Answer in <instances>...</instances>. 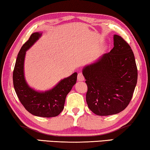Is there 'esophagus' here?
Returning a JSON list of instances; mask_svg holds the SVG:
<instances>
[{"label": "esophagus", "mask_w": 150, "mask_h": 150, "mask_svg": "<svg viewBox=\"0 0 150 150\" xmlns=\"http://www.w3.org/2000/svg\"><path fill=\"white\" fill-rule=\"evenodd\" d=\"M84 80V77L83 74H82V72H80L79 73V74H78V80L79 81H83Z\"/></svg>", "instance_id": "esophagus-1"}]
</instances>
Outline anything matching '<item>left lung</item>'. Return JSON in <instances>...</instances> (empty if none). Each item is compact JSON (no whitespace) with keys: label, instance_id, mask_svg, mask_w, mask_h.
I'll return each instance as SVG.
<instances>
[{"label":"left lung","instance_id":"obj_1","mask_svg":"<svg viewBox=\"0 0 150 150\" xmlns=\"http://www.w3.org/2000/svg\"><path fill=\"white\" fill-rule=\"evenodd\" d=\"M88 108L98 116L118 114L131 101L137 82V68L129 45L114 34V48L82 69Z\"/></svg>","mask_w":150,"mask_h":150}]
</instances>
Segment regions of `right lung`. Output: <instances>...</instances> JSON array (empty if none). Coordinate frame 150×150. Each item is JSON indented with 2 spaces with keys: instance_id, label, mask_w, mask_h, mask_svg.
Here are the masks:
<instances>
[{
  "instance_id": "add662e5",
  "label": "right lung",
  "mask_w": 150,
  "mask_h": 150,
  "mask_svg": "<svg viewBox=\"0 0 150 150\" xmlns=\"http://www.w3.org/2000/svg\"><path fill=\"white\" fill-rule=\"evenodd\" d=\"M42 34L38 32L32 34L29 40L21 47L15 65L13 80L17 97L28 112L36 116L51 118L58 116L64 110L67 95L76 82L77 73L61 80L49 90L38 91L30 87L24 74L25 54Z\"/></svg>"
}]
</instances>
